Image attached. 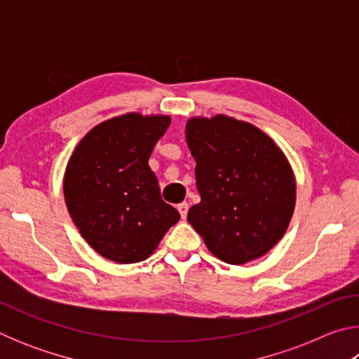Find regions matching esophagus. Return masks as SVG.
<instances>
[{
	"label": "esophagus",
	"instance_id": "1",
	"mask_svg": "<svg viewBox=\"0 0 359 359\" xmlns=\"http://www.w3.org/2000/svg\"><path fill=\"white\" fill-rule=\"evenodd\" d=\"M177 210L180 212V217L184 218H187V214H188V204L187 203H180V204H177Z\"/></svg>",
	"mask_w": 359,
	"mask_h": 359
}]
</instances>
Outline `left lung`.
<instances>
[{"label": "left lung", "instance_id": "8db88e82", "mask_svg": "<svg viewBox=\"0 0 359 359\" xmlns=\"http://www.w3.org/2000/svg\"><path fill=\"white\" fill-rule=\"evenodd\" d=\"M185 137L201 194L188 222L224 263L261 258L283 238L294 212L287 155L264 131L223 114L191 117Z\"/></svg>", "mask_w": 359, "mask_h": 359}]
</instances>
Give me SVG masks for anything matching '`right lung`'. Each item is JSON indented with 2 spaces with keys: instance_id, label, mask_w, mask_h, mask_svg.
I'll return each mask as SVG.
<instances>
[{
  "instance_id": "add662e5",
  "label": "right lung",
  "mask_w": 359,
  "mask_h": 359,
  "mask_svg": "<svg viewBox=\"0 0 359 359\" xmlns=\"http://www.w3.org/2000/svg\"><path fill=\"white\" fill-rule=\"evenodd\" d=\"M169 125V115L128 112L96 125L72 151L63 179L66 208L82 238L106 259H147L179 222L149 166Z\"/></svg>"
}]
</instances>
